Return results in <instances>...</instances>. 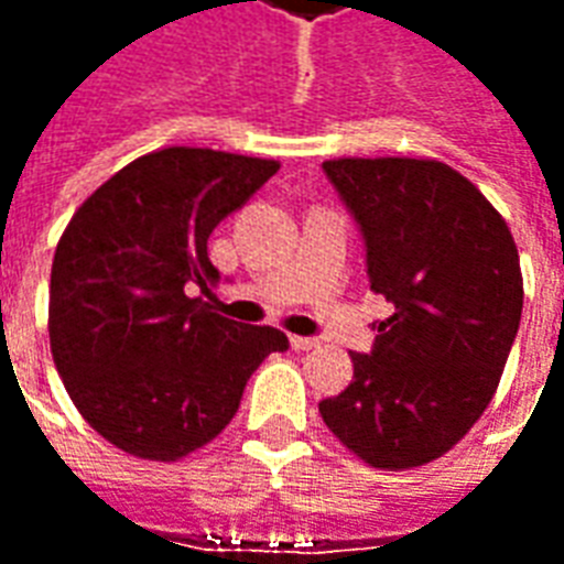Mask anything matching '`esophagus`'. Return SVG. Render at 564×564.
Segmentation results:
<instances>
[{
	"label": "esophagus",
	"mask_w": 564,
	"mask_h": 564,
	"mask_svg": "<svg viewBox=\"0 0 564 564\" xmlns=\"http://www.w3.org/2000/svg\"><path fill=\"white\" fill-rule=\"evenodd\" d=\"M290 344H293V350H314V347H319L317 338H305V335H290Z\"/></svg>",
	"instance_id": "1"
}]
</instances>
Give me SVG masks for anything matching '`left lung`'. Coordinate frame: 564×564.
<instances>
[{"instance_id": "1", "label": "left lung", "mask_w": 564, "mask_h": 564, "mask_svg": "<svg viewBox=\"0 0 564 564\" xmlns=\"http://www.w3.org/2000/svg\"><path fill=\"white\" fill-rule=\"evenodd\" d=\"M323 169L392 314L319 414L371 468H420L456 447L496 395L522 317L520 253L492 202L447 162L341 156Z\"/></svg>"}]
</instances>
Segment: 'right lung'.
Returning a JSON list of instances; mask_svg holds the SVG:
<instances>
[{"mask_svg":"<svg viewBox=\"0 0 564 564\" xmlns=\"http://www.w3.org/2000/svg\"><path fill=\"white\" fill-rule=\"evenodd\" d=\"M278 160L162 148L111 174L68 220L51 265L47 332L68 399L135 459L177 462L229 425L281 329L223 317L193 295L220 271L208 238Z\"/></svg>","mask_w":564,"mask_h":564,"instance_id":"add662e5","label":"right lung"}]
</instances>
